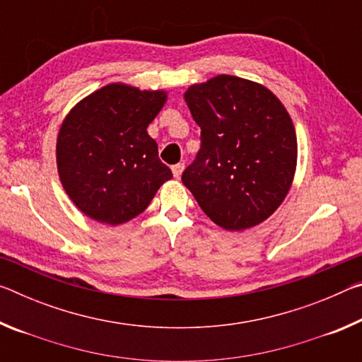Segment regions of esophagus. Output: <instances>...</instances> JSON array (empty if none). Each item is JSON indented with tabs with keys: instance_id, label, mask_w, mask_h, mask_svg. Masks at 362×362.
<instances>
[{
	"instance_id": "34e87169",
	"label": "esophagus",
	"mask_w": 362,
	"mask_h": 362,
	"mask_svg": "<svg viewBox=\"0 0 362 362\" xmlns=\"http://www.w3.org/2000/svg\"><path fill=\"white\" fill-rule=\"evenodd\" d=\"M183 169H185V164H183V163L174 164V166H173V174H174L175 179H180V175H182V173H183Z\"/></svg>"
}]
</instances>
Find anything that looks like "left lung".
Wrapping results in <instances>:
<instances>
[{
    "label": "left lung",
    "instance_id": "8db88e82",
    "mask_svg": "<svg viewBox=\"0 0 362 362\" xmlns=\"http://www.w3.org/2000/svg\"><path fill=\"white\" fill-rule=\"evenodd\" d=\"M201 148L182 182L220 228L243 231L283 204L297 168L296 127L276 95L250 79L218 75L183 94Z\"/></svg>",
    "mask_w": 362,
    "mask_h": 362
}]
</instances>
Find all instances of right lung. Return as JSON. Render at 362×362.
I'll list each match as a JSON object with an SVG mask.
<instances>
[{
  "label": "right lung",
  "mask_w": 362,
  "mask_h": 362,
  "mask_svg": "<svg viewBox=\"0 0 362 362\" xmlns=\"http://www.w3.org/2000/svg\"><path fill=\"white\" fill-rule=\"evenodd\" d=\"M166 100V90L112 83L65 116L56 145L57 173L84 216L112 226L129 222L173 179L146 132Z\"/></svg>",
  "instance_id": "right-lung-1"
}]
</instances>
